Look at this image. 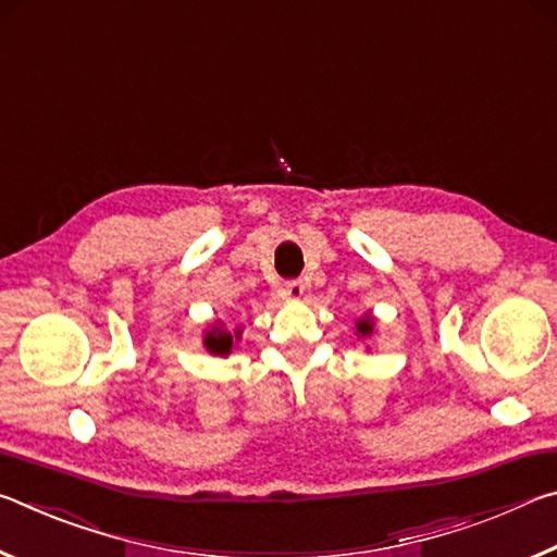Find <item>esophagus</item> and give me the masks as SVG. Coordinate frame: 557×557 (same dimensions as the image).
Here are the masks:
<instances>
[{
    "instance_id": "1",
    "label": "esophagus",
    "mask_w": 557,
    "mask_h": 557,
    "mask_svg": "<svg viewBox=\"0 0 557 557\" xmlns=\"http://www.w3.org/2000/svg\"><path fill=\"white\" fill-rule=\"evenodd\" d=\"M282 295L289 297V299H299L305 295V282L301 280H287L285 282V289H282Z\"/></svg>"
}]
</instances>
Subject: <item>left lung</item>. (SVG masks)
I'll use <instances>...</instances> for the list:
<instances>
[{
	"label": "left lung",
	"mask_w": 557,
	"mask_h": 557,
	"mask_svg": "<svg viewBox=\"0 0 557 557\" xmlns=\"http://www.w3.org/2000/svg\"><path fill=\"white\" fill-rule=\"evenodd\" d=\"M356 329H358V332H361V334H371V332H373V322H371V319H361V322L356 324Z\"/></svg>",
	"instance_id": "obj_1"
}]
</instances>
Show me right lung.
<instances>
[{"instance_id": "obj_1", "label": "right lung", "mask_w": 557, "mask_h": 557, "mask_svg": "<svg viewBox=\"0 0 557 557\" xmlns=\"http://www.w3.org/2000/svg\"><path fill=\"white\" fill-rule=\"evenodd\" d=\"M206 346H209V351H213V354H228L233 346V336L225 332H219V329H213V332L206 336Z\"/></svg>"}]
</instances>
